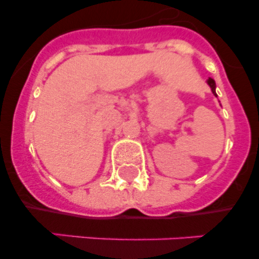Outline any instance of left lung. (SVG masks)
Wrapping results in <instances>:
<instances>
[{
	"label": "left lung",
	"mask_w": 259,
	"mask_h": 259,
	"mask_svg": "<svg viewBox=\"0 0 259 259\" xmlns=\"http://www.w3.org/2000/svg\"><path fill=\"white\" fill-rule=\"evenodd\" d=\"M207 84H209L210 88H211V92L214 93V96H217V93H215V88H217V85H215L214 79H211V77H209V79H207Z\"/></svg>",
	"instance_id": "left-lung-1"
}]
</instances>
